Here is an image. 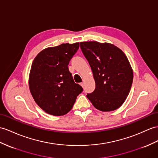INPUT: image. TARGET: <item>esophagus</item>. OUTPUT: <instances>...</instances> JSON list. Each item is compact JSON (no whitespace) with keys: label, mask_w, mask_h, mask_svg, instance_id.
Wrapping results in <instances>:
<instances>
[{"label":"esophagus","mask_w":158,"mask_h":158,"mask_svg":"<svg viewBox=\"0 0 158 158\" xmlns=\"http://www.w3.org/2000/svg\"><path fill=\"white\" fill-rule=\"evenodd\" d=\"M80 85H81L82 87H84V82H81V83H80Z\"/></svg>","instance_id":"esophagus-1"}]
</instances>
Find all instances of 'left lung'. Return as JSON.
<instances>
[{
	"mask_svg": "<svg viewBox=\"0 0 158 158\" xmlns=\"http://www.w3.org/2000/svg\"><path fill=\"white\" fill-rule=\"evenodd\" d=\"M80 48L89 63L96 84L86 95L96 109L103 112L119 108L129 93L133 72L121 49L109 43L80 42Z\"/></svg>",
	"mask_w": 158,
	"mask_h": 158,
	"instance_id": "left-lung-1",
	"label": "left lung"
}]
</instances>
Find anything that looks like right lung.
I'll return each mask as SVG.
<instances>
[{"mask_svg": "<svg viewBox=\"0 0 158 158\" xmlns=\"http://www.w3.org/2000/svg\"><path fill=\"white\" fill-rule=\"evenodd\" d=\"M78 48V42L48 48L33 61L29 90L37 105L48 114L53 116L67 114L83 90L81 86L74 82L68 67Z\"/></svg>", "mask_w": 158, "mask_h": 158, "instance_id": "right-lung-1", "label": "right lung"}]
</instances>
